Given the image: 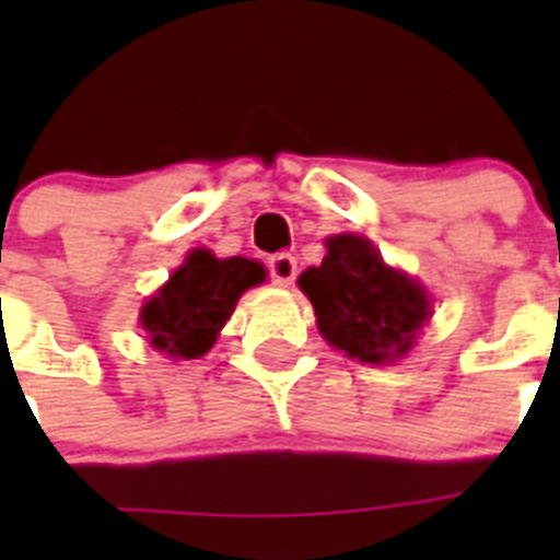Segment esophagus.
I'll list each match as a JSON object with an SVG mask.
<instances>
[{
    "instance_id": "1",
    "label": "esophagus",
    "mask_w": 560,
    "mask_h": 560,
    "mask_svg": "<svg viewBox=\"0 0 560 560\" xmlns=\"http://www.w3.org/2000/svg\"><path fill=\"white\" fill-rule=\"evenodd\" d=\"M269 275L275 285H291L296 277V260L289 252H280V255L269 257Z\"/></svg>"
}]
</instances>
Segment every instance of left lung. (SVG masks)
Instances as JSON below:
<instances>
[{
  "label": "left lung",
  "mask_w": 560,
  "mask_h": 560,
  "mask_svg": "<svg viewBox=\"0 0 560 560\" xmlns=\"http://www.w3.org/2000/svg\"><path fill=\"white\" fill-rule=\"evenodd\" d=\"M325 246L323 264L296 280L325 341L368 364H393L407 355L432 316L427 289L384 264L368 237L345 232Z\"/></svg>",
  "instance_id": "8db88e82"
}]
</instances>
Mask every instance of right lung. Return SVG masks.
I'll return each instance as SVG.
<instances>
[{
	"label": "right lung",
	"instance_id": "right-lung-1",
	"mask_svg": "<svg viewBox=\"0 0 560 560\" xmlns=\"http://www.w3.org/2000/svg\"><path fill=\"white\" fill-rule=\"evenodd\" d=\"M264 266L255 260H219L212 252L192 249L171 280L142 305L140 325L151 348L171 359L205 355L235 311L237 296L264 283Z\"/></svg>",
	"mask_w": 560,
	"mask_h": 560
}]
</instances>
